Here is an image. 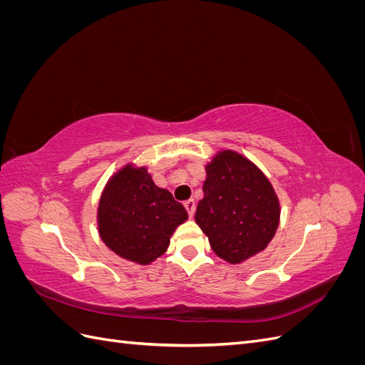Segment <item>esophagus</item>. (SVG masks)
<instances>
[{
  "instance_id": "esophagus-1",
  "label": "esophagus",
  "mask_w": 365,
  "mask_h": 365,
  "mask_svg": "<svg viewBox=\"0 0 365 365\" xmlns=\"http://www.w3.org/2000/svg\"><path fill=\"white\" fill-rule=\"evenodd\" d=\"M184 207H185V210H187V213H189V217H193L195 208H196L195 201H193V200H187V201L184 202Z\"/></svg>"
}]
</instances>
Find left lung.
<instances>
[{
    "instance_id": "left-lung-1",
    "label": "left lung",
    "mask_w": 365,
    "mask_h": 365,
    "mask_svg": "<svg viewBox=\"0 0 365 365\" xmlns=\"http://www.w3.org/2000/svg\"><path fill=\"white\" fill-rule=\"evenodd\" d=\"M205 172L195 220L212 250L228 263H240L267 248L280 216L267 176L233 150L219 152Z\"/></svg>"
}]
</instances>
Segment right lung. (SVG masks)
I'll list each match as a JSON object with an SVG mask.
<instances>
[{
    "label": "right lung",
    "mask_w": 365,
    "mask_h": 365,
    "mask_svg": "<svg viewBox=\"0 0 365 365\" xmlns=\"http://www.w3.org/2000/svg\"><path fill=\"white\" fill-rule=\"evenodd\" d=\"M189 217L170 192L153 184L146 168L117 172L98 204V233L120 257L148 264L169 247L175 228Z\"/></svg>",
    "instance_id": "1"
}]
</instances>
